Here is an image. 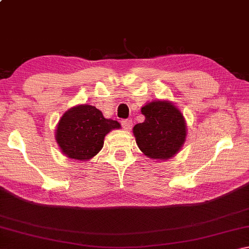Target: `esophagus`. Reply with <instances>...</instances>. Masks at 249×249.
Listing matches in <instances>:
<instances>
[{
    "label": "esophagus",
    "instance_id": "esophagus-1",
    "mask_svg": "<svg viewBox=\"0 0 249 249\" xmlns=\"http://www.w3.org/2000/svg\"><path fill=\"white\" fill-rule=\"evenodd\" d=\"M121 124H122V127H123L126 130L132 129V126H133L132 120H122L121 121Z\"/></svg>",
    "mask_w": 249,
    "mask_h": 249
}]
</instances>
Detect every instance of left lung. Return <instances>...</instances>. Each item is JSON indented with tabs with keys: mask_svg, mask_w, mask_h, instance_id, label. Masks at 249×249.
<instances>
[{
	"mask_svg": "<svg viewBox=\"0 0 249 249\" xmlns=\"http://www.w3.org/2000/svg\"><path fill=\"white\" fill-rule=\"evenodd\" d=\"M142 123L134 126L140 149L153 159H169L178 153L187 136L182 114L168 101H154L142 107Z\"/></svg>",
	"mask_w": 249,
	"mask_h": 249,
	"instance_id": "obj_1",
	"label": "left lung"
}]
</instances>
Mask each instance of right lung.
I'll use <instances>...</instances> for the list:
<instances>
[{
    "instance_id": "add662e5",
    "label": "right lung",
    "mask_w": 249,
    "mask_h": 249,
    "mask_svg": "<svg viewBox=\"0 0 249 249\" xmlns=\"http://www.w3.org/2000/svg\"><path fill=\"white\" fill-rule=\"evenodd\" d=\"M119 122L105 119L92 105H78L67 111L59 121L56 141L67 157L88 160L102 149L109 130L120 128Z\"/></svg>"
}]
</instances>
